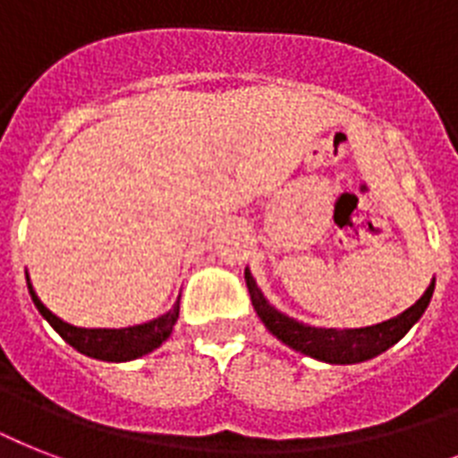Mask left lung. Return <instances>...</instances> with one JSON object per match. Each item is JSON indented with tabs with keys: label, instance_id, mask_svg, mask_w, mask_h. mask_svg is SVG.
I'll return each mask as SVG.
<instances>
[{
	"label": "left lung",
	"instance_id": "obj_1",
	"mask_svg": "<svg viewBox=\"0 0 458 458\" xmlns=\"http://www.w3.org/2000/svg\"><path fill=\"white\" fill-rule=\"evenodd\" d=\"M244 280H247V287H250L251 306L259 313V318L264 320V326L280 342H285L287 347H293L294 352H301V354L326 363H359L383 354L385 349L397 344L411 330L413 323L426 313L430 297L435 293L433 280L430 287L423 293V297L413 306H409L406 311L394 316V318L383 320L377 326L337 330V327L306 326V323H300V320L290 318L283 311H278L276 306L268 304L264 293L259 290L257 280L250 273V268H244Z\"/></svg>",
	"mask_w": 458,
	"mask_h": 458
}]
</instances>
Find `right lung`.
<instances>
[{
	"label": "right lung",
	"instance_id": "add662e5",
	"mask_svg": "<svg viewBox=\"0 0 458 458\" xmlns=\"http://www.w3.org/2000/svg\"><path fill=\"white\" fill-rule=\"evenodd\" d=\"M28 290L30 297L38 306V311L47 318V323L64 337L73 349H78L81 354L92 356V359H102V361H132L140 356L149 354L157 347H161V342L168 340V335L173 333V326L178 320L180 313V300L173 304L171 311H165L164 316L142 323V326L131 327H75L66 320H61L59 316H54L47 309L39 297L35 294L28 278Z\"/></svg>",
	"mask_w": 458,
	"mask_h": 458
}]
</instances>
